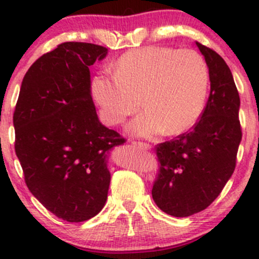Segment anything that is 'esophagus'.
Instances as JSON below:
<instances>
[{"label": "esophagus", "mask_w": 259, "mask_h": 259, "mask_svg": "<svg viewBox=\"0 0 259 259\" xmlns=\"http://www.w3.org/2000/svg\"><path fill=\"white\" fill-rule=\"evenodd\" d=\"M133 145L138 146V148L145 149V150H149V149L151 148V146L149 144H146V143H142V142H133Z\"/></svg>", "instance_id": "34e87169"}]
</instances>
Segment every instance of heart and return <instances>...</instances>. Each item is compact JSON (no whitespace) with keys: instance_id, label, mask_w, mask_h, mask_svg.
I'll list each match as a JSON object with an SVG mask.
<instances>
[{"instance_id":"b5f03b06","label":"heart","mask_w":259,"mask_h":259,"mask_svg":"<svg viewBox=\"0 0 259 259\" xmlns=\"http://www.w3.org/2000/svg\"><path fill=\"white\" fill-rule=\"evenodd\" d=\"M208 85V66L198 52L148 46L122 55L115 74L96 75L91 90L109 125L121 124L143 104L146 110L130 122L129 130L151 138L192 129L204 110Z\"/></svg>"}]
</instances>
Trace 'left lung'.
<instances>
[{
	"label": "left lung",
	"mask_w": 259,
	"mask_h": 259,
	"mask_svg": "<svg viewBox=\"0 0 259 259\" xmlns=\"http://www.w3.org/2000/svg\"><path fill=\"white\" fill-rule=\"evenodd\" d=\"M195 45L209 70L207 105L190 132L156 146L160 171L151 195L173 217H189L209 207L233 174L242 140L241 100L233 75L215 51Z\"/></svg>",
	"instance_id": "left-lung-1"
}]
</instances>
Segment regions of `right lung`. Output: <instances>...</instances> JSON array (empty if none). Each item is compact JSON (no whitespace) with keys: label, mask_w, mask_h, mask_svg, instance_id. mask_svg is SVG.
<instances>
[{"label":"right lung","mask_w":259,"mask_h":259,"mask_svg":"<svg viewBox=\"0 0 259 259\" xmlns=\"http://www.w3.org/2000/svg\"><path fill=\"white\" fill-rule=\"evenodd\" d=\"M108 49L64 42L26 72L14 113L15 150L33 197L71 223L93 218L105 205L109 155L125 143L104 126L91 98L89 67Z\"/></svg>","instance_id":"right-lung-1"}]
</instances>
